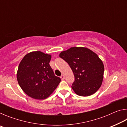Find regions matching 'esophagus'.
Returning <instances> with one entry per match:
<instances>
[{"mask_svg": "<svg viewBox=\"0 0 127 127\" xmlns=\"http://www.w3.org/2000/svg\"><path fill=\"white\" fill-rule=\"evenodd\" d=\"M61 78L63 80V79H64V78H65V77H64V76L63 74H62V76H61Z\"/></svg>", "mask_w": 127, "mask_h": 127, "instance_id": "obj_1", "label": "esophagus"}]
</instances>
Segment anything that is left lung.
<instances>
[{
    "label": "left lung",
    "instance_id": "1",
    "mask_svg": "<svg viewBox=\"0 0 127 127\" xmlns=\"http://www.w3.org/2000/svg\"><path fill=\"white\" fill-rule=\"evenodd\" d=\"M73 72L75 80L72 88L79 96L94 94L101 86L104 66L98 55L83 47H72L60 53Z\"/></svg>",
    "mask_w": 127,
    "mask_h": 127
}]
</instances>
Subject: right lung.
<instances>
[{"label": "right lung", "instance_id": "1", "mask_svg": "<svg viewBox=\"0 0 127 127\" xmlns=\"http://www.w3.org/2000/svg\"><path fill=\"white\" fill-rule=\"evenodd\" d=\"M51 58L41 51H32L26 55L19 64L17 81L30 97L37 100L46 98L61 82L49 64Z\"/></svg>", "mask_w": 127, "mask_h": 127}]
</instances>
